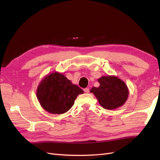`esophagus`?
Instances as JSON below:
<instances>
[{
  "label": "esophagus",
  "instance_id": "1",
  "mask_svg": "<svg viewBox=\"0 0 160 160\" xmlns=\"http://www.w3.org/2000/svg\"><path fill=\"white\" fill-rule=\"evenodd\" d=\"M83 91H84L85 93H89V88H85L84 89H83Z\"/></svg>",
  "mask_w": 160,
  "mask_h": 160
}]
</instances>
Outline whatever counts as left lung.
<instances>
[{
  "instance_id": "1",
  "label": "left lung",
  "mask_w": 160,
  "mask_h": 160,
  "mask_svg": "<svg viewBox=\"0 0 160 160\" xmlns=\"http://www.w3.org/2000/svg\"><path fill=\"white\" fill-rule=\"evenodd\" d=\"M98 82V88L90 90L97 97L99 104L106 110L122 106L127 101L129 91L126 83L115 76H103Z\"/></svg>"
}]
</instances>
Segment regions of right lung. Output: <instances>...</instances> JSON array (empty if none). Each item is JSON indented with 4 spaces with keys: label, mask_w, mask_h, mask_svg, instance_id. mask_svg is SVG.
Here are the masks:
<instances>
[{
    "label": "right lung",
    "mask_w": 160,
    "mask_h": 160,
    "mask_svg": "<svg viewBox=\"0 0 160 160\" xmlns=\"http://www.w3.org/2000/svg\"><path fill=\"white\" fill-rule=\"evenodd\" d=\"M83 91L58 72L47 75L37 89V97L41 107L52 114L69 111L74 100Z\"/></svg>",
    "instance_id": "add662e5"
}]
</instances>
